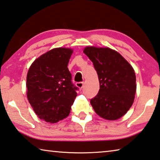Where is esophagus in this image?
<instances>
[{"instance_id":"esophagus-1","label":"esophagus","mask_w":160,"mask_h":160,"mask_svg":"<svg viewBox=\"0 0 160 160\" xmlns=\"http://www.w3.org/2000/svg\"><path fill=\"white\" fill-rule=\"evenodd\" d=\"M76 86L79 88L80 90H82V88H83V86H84V82H76Z\"/></svg>"}]
</instances>
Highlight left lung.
Masks as SVG:
<instances>
[{"mask_svg":"<svg viewBox=\"0 0 160 160\" xmlns=\"http://www.w3.org/2000/svg\"><path fill=\"white\" fill-rule=\"evenodd\" d=\"M83 52L92 62L100 82L98 93L90 100L94 110L106 120H118L134 102L135 71L120 53L110 48L87 47Z\"/></svg>","mask_w":160,"mask_h":160,"instance_id":"left-lung-1","label":"left lung"}]
</instances>
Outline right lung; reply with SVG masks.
<instances>
[{
    "label": "right lung",
    "mask_w": 160,
    "mask_h": 160,
    "mask_svg": "<svg viewBox=\"0 0 160 160\" xmlns=\"http://www.w3.org/2000/svg\"><path fill=\"white\" fill-rule=\"evenodd\" d=\"M73 50L58 48L32 62L27 75V97L35 114L55 123L68 116L79 88L68 68Z\"/></svg>",
    "instance_id": "obj_1"
}]
</instances>
